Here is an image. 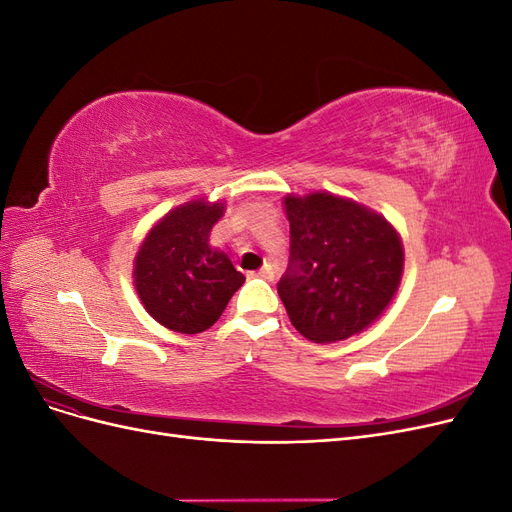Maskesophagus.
Listing matches in <instances>:
<instances>
[{
    "mask_svg": "<svg viewBox=\"0 0 512 512\" xmlns=\"http://www.w3.org/2000/svg\"><path fill=\"white\" fill-rule=\"evenodd\" d=\"M250 277H260V280H269V282H271L273 277H275V271H273L271 265H265L260 271H252Z\"/></svg>",
    "mask_w": 512,
    "mask_h": 512,
    "instance_id": "esophagus-1",
    "label": "esophagus"
}]
</instances>
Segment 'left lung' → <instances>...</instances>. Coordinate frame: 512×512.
<instances>
[{
  "label": "left lung",
  "instance_id": "1",
  "mask_svg": "<svg viewBox=\"0 0 512 512\" xmlns=\"http://www.w3.org/2000/svg\"><path fill=\"white\" fill-rule=\"evenodd\" d=\"M290 269L277 284L292 327L314 344L369 329L395 299L404 243L382 213L331 192L286 194Z\"/></svg>",
  "mask_w": 512,
  "mask_h": 512
}]
</instances>
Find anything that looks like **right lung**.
Here are the masks:
<instances>
[{"mask_svg":"<svg viewBox=\"0 0 512 512\" xmlns=\"http://www.w3.org/2000/svg\"><path fill=\"white\" fill-rule=\"evenodd\" d=\"M224 211L222 200L192 198L162 215L138 247L132 269L136 294L147 314L170 331H207L245 282L228 254L209 245Z\"/></svg>","mask_w":512,"mask_h":512,"instance_id":"add662e5","label":"right lung"}]
</instances>
